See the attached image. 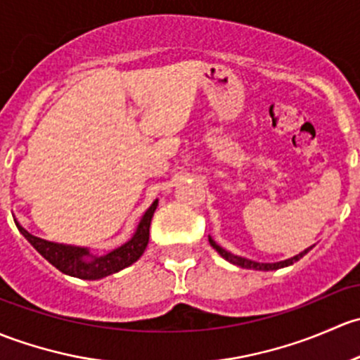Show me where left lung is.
<instances>
[{
	"instance_id": "1",
	"label": "left lung",
	"mask_w": 360,
	"mask_h": 360,
	"mask_svg": "<svg viewBox=\"0 0 360 360\" xmlns=\"http://www.w3.org/2000/svg\"><path fill=\"white\" fill-rule=\"evenodd\" d=\"M207 239H210V244H211V246H213L214 250H217L218 253H220L221 257L225 258V260L231 262V263H234V265H237V266H243V269H253V270H277V269H283V266H290V265H292V263H295V262H298L300 258L305 257V255L309 253L310 250H312V246L307 248L305 251H302V253L296 255V257L288 258V260H283V262H276V263H260V262L248 260V258H243V257H237V255H232L231 251H227V250H224V248H221V246H218V244L214 243V240L211 239V237H207Z\"/></svg>"
}]
</instances>
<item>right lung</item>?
<instances>
[{
    "instance_id": "1",
    "label": "right lung",
    "mask_w": 360,
    "mask_h": 360,
    "mask_svg": "<svg viewBox=\"0 0 360 360\" xmlns=\"http://www.w3.org/2000/svg\"><path fill=\"white\" fill-rule=\"evenodd\" d=\"M155 207H158V199L143 213L142 220H140L131 239L124 243L123 246L112 250L110 253L102 255V257H95L94 253H90L88 248L51 243V240H44L41 237L32 236L18 221H15V225H17L20 234L32 244V248L41 255L44 260L50 262L62 274L77 277V279L97 281L102 279V277L110 276V274L120 272V270L126 269V266H129L142 257L147 244H149L150 220L154 217Z\"/></svg>"
}]
</instances>
